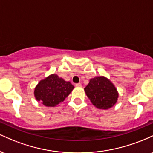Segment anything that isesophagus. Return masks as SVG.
<instances>
[{
    "instance_id": "34e87169",
    "label": "esophagus",
    "mask_w": 153,
    "mask_h": 153,
    "mask_svg": "<svg viewBox=\"0 0 153 153\" xmlns=\"http://www.w3.org/2000/svg\"><path fill=\"white\" fill-rule=\"evenodd\" d=\"M75 86L77 87H81L82 86V84L80 82H78V83H75Z\"/></svg>"
}]
</instances>
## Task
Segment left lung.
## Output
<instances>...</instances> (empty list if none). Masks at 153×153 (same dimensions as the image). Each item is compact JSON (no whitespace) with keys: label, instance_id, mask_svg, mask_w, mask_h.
<instances>
[{"label":"left lung","instance_id":"8db88e82","mask_svg":"<svg viewBox=\"0 0 153 153\" xmlns=\"http://www.w3.org/2000/svg\"><path fill=\"white\" fill-rule=\"evenodd\" d=\"M91 103L99 108L108 109L115 104L118 93L113 84L104 77L91 79L84 88Z\"/></svg>","mask_w":153,"mask_h":153}]
</instances>
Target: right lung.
<instances>
[{"label":"right lung","instance_id":"obj_1","mask_svg":"<svg viewBox=\"0 0 153 153\" xmlns=\"http://www.w3.org/2000/svg\"><path fill=\"white\" fill-rule=\"evenodd\" d=\"M73 88L71 82L53 74L39 82L34 90V96L45 106H54L64 101Z\"/></svg>","mask_w":153,"mask_h":153}]
</instances>
